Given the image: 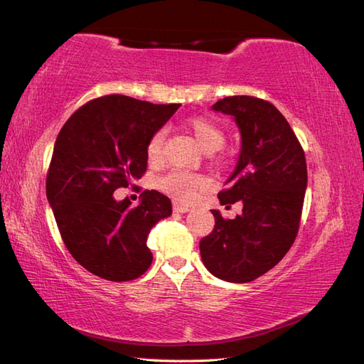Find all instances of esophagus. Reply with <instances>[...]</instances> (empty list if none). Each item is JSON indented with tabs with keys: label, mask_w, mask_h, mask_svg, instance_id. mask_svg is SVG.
<instances>
[{
	"label": "esophagus",
	"mask_w": 364,
	"mask_h": 364,
	"mask_svg": "<svg viewBox=\"0 0 364 364\" xmlns=\"http://www.w3.org/2000/svg\"><path fill=\"white\" fill-rule=\"evenodd\" d=\"M191 208L188 205H180V203H173V211L175 213H188Z\"/></svg>",
	"instance_id": "1"
}]
</instances>
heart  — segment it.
<instances>
[{
	"label": "heart",
	"mask_w": 364,
	"mask_h": 364,
	"mask_svg": "<svg viewBox=\"0 0 364 364\" xmlns=\"http://www.w3.org/2000/svg\"><path fill=\"white\" fill-rule=\"evenodd\" d=\"M188 128L194 133L197 142L206 153L220 150L225 144V133L214 120L208 117H192L188 120ZM166 141V129L159 128L150 136L146 142V156L151 162L162 158ZM159 188L180 202H191L198 191L205 188V180L200 175L184 172V170H172L159 180Z\"/></svg>",
	"instance_id": "b5f03b06"
}]
</instances>
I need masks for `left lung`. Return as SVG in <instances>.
<instances>
[{
    "label": "left lung",
    "mask_w": 364,
    "mask_h": 364,
    "mask_svg": "<svg viewBox=\"0 0 364 364\" xmlns=\"http://www.w3.org/2000/svg\"><path fill=\"white\" fill-rule=\"evenodd\" d=\"M213 109L235 119L241 153L222 205L242 203V214L215 219L200 241L205 267L220 280L247 283L282 261L297 236L306 189V161L299 139L282 112L261 98L225 97Z\"/></svg>",
    "instance_id": "8db88e82"
}]
</instances>
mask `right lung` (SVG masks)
<instances>
[{"mask_svg": "<svg viewBox=\"0 0 364 364\" xmlns=\"http://www.w3.org/2000/svg\"><path fill=\"white\" fill-rule=\"evenodd\" d=\"M178 107L106 95L81 106L59 131L46 198L68 252L90 274L129 282L150 267L146 237L172 203L158 191H144L137 206L112 194L145 173L146 142Z\"/></svg>", "mask_w": 364, "mask_h": 364, "instance_id": "right-lung-1", "label": "right lung"}]
</instances>
